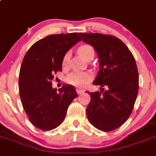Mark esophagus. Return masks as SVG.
I'll list each match as a JSON object with an SVG mask.
<instances>
[{
	"label": "esophagus",
	"mask_w": 156,
	"mask_h": 156,
	"mask_svg": "<svg viewBox=\"0 0 156 156\" xmlns=\"http://www.w3.org/2000/svg\"><path fill=\"white\" fill-rule=\"evenodd\" d=\"M77 93H78V94H81V93H83V90H82V89H77Z\"/></svg>",
	"instance_id": "esophagus-1"
}]
</instances>
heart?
<instances>
[{"label": "heart", "mask_w": 156, "mask_h": 156, "mask_svg": "<svg viewBox=\"0 0 156 156\" xmlns=\"http://www.w3.org/2000/svg\"><path fill=\"white\" fill-rule=\"evenodd\" d=\"M78 52L85 59H87L90 55H94V50L93 47L89 44L80 46ZM69 58H70V54L69 52H67L63 58V61H62L63 67H66L68 65ZM91 79L92 74L87 71H74L66 77V82L67 83L79 88L85 87L91 81Z\"/></svg>", "instance_id": "1"}]
</instances>
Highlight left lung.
<instances>
[{
    "mask_svg": "<svg viewBox=\"0 0 156 156\" xmlns=\"http://www.w3.org/2000/svg\"><path fill=\"white\" fill-rule=\"evenodd\" d=\"M80 35L96 50L100 67L93 85L101 86V92L89 93L91 100L86 108L88 119L100 130H114L126 121L133 109L139 89L136 61L118 37L98 33ZM105 85L107 90L102 88Z\"/></svg>",
    "mask_w": 156,
    "mask_h": 156,
    "instance_id": "obj_1",
    "label": "left lung"
}]
</instances>
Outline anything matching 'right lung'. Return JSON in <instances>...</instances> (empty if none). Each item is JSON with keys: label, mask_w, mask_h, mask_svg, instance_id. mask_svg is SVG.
<instances>
[{"label": "right lung", "mask_w": 156, "mask_h": 156, "mask_svg": "<svg viewBox=\"0 0 156 156\" xmlns=\"http://www.w3.org/2000/svg\"><path fill=\"white\" fill-rule=\"evenodd\" d=\"M81 41L78 33L48 35L31 46L21 65L19 88L21 102L30 122L41 130L59 126L68 106L78 97L75 89L64 85L52 88L53 74L62 70L64 55Z\"/></svg>", "instance_id": "add662e5"}]
</instances>
